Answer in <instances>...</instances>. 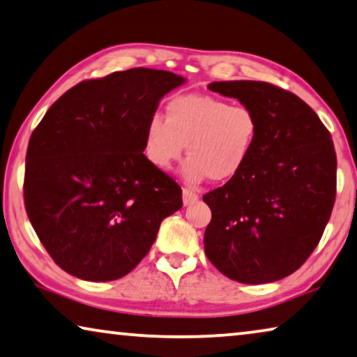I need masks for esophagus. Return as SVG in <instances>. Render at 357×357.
<instances>
[{
    "instance_id": "1",
    "label": "esophagus",
    "mask_w": 357,
    "mask_h": 357,
    "mask_svg": "<svg viewBox=\"0 0 357 357\" xmlns=\"http://www.w3.org/2000/svg\"><path fill=\"white\" fill-rule=\"evenodd\" d=\"M197 200H199V195L194 194V192L188 190V189L183 190V203H184V206L194 205V203H195Z\"/></svg>"
}]
</instances>
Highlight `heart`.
I'll return each instance as SVG.
<instances>
[{
    "label": "heart",
    "mask_w": 357,
    "mask_h": 357,
    "mask_svg": "<svg viewBox=\"0 0 357 357\" xmlns=\"http://www.w3.org/2000/svg\"><path fill=\"white\" fill-rule=\"evenodd\" d=\"M259 121L251 107L211 95L185 93L165 106V119L152 116L144 130V154L167 172L184 154L183 178L200 184L211 178L227 183L245 169L256 148Z\"/></svg>",
    "instance_id": "heart-1"
}]
</instances>
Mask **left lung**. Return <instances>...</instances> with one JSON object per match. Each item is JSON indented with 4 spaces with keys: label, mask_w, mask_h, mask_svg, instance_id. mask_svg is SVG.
<instances>
[{
    "label": "left lung",
    "mask_w": 357,
    "mask_h": 357,
    "mask_svg": "<svg viewBox=\"0 0 357 357\" xmlns=\"http://www.w3.org/2000/svg\"><path fill=\"white\" fill-rule=\"evenodd\" d=\"M209 90L251 107L259 121L245 169L203 197L211 208L206 257L245 284L286 278L314 251L337 194L329 130L297 95L268 82H211Z\"/></svg>",
    "instance_id": "1"
}]
</instances>
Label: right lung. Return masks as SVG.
<instances>
[{"instance_id":"right-lung-1","label":"right lung","mask_w":357,"mask_h":357,"mask_svg":"<svg viewBox=\"0 0 357 357\" xmlns=\"http://www.w3.org/2000/svg\"><path fill=\"white\" fill-rule=\"evenodd\" d=\"M185 79L132 68L77 84L49 107L26 151L24 199L39 241L61 270L86 281L130 273L181 188L143 154L158 101Z\"/></svg>"}]
</instances>
